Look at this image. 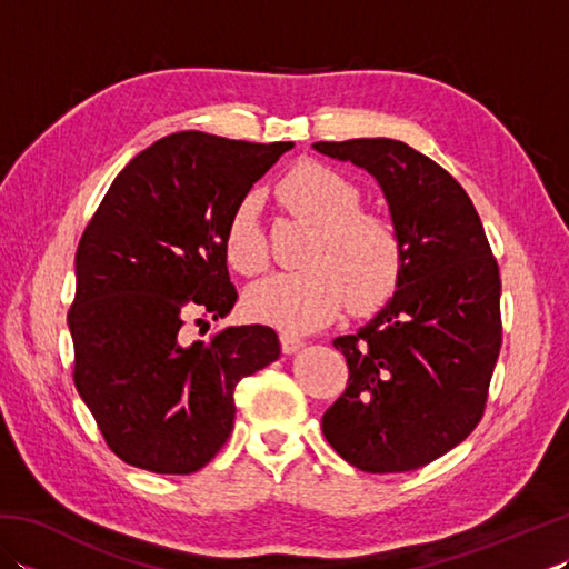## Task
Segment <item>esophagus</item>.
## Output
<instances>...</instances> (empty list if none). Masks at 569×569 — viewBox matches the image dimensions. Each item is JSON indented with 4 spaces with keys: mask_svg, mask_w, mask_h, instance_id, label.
I'll use <instances>...</instances> for the list:
<instances>
[{
    "mask_svg": "<svg viewBox=\"0 0 569 569\" xmlns=\"http://www.w3.org/2000/svg\"><path fill=\"white\" fill-rule=\"evenodd\" d=\"M303 347V340H300V337H296V335H281V349L286 355H296L298 349Z\"/></svg>",
    "mask_w": 569,
    "mask_h": 569,
    "instance_id": "34e87169",
    "label": "esophagus"
}]
</instances>
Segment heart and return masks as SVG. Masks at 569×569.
Wrapping results in <instances>:
<instances>
[{
  "mask_svg": "<svg viewBox=\"0 0 569 569\" xmlns=\"http://www.w3.org/2000/svg\"><path fill=\"white\" fill-rule=\"evenodd\" d=\"M281 208L312 227L303 271L276 273L249 286L247 312L286 332H310L332 322L349 306L371 316L398 288L403 244L396 227L365 212L361 190L330 166L306 161L276 186ZM224 257L241 276L269 266V244L259 222V202L241 200L224 229Z\"/></svg>",
  "mask_w": 569,
  "mask_h": 569,
  "instance_id": "1",
  "label": "heart"
}]
</instances>
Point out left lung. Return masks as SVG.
<instances>
[{
    "instance_id": "left-lung-1",
    "label": "left lung",
    "mask_w": 569,
    "mask_h": 569,
    "mask_svg": "<svg viewBox=\"0 0 569 569\" xmlns=\"http://www.w3.org/2000/svg\"><path fill=\"white\" fill-rule=\"evenodd\" d=\"M312 149L373 176L403 244L393 298L332 342L349 381L325 410L322 435L371 475L426 467L485 416L501 349L499 263L465 188L428 156L396 139Z\"/></svg>"
}]
</instances>
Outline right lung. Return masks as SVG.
Segmentation results:
<instances>
[{
  "label": "right lung",
  "instance_id": "right-lung-1",
  "mask_svg": "<svg viewBox=\"0 0 569 569\" xmlns=\"http://www.w3.org/2000/svg\"><path fill=\"white\" fill-rule=\"evenodd\" d=\"M293 149L178 131L134 156L84 227L68 328L76 389L127 465L192 475L234 426V389L281 357L266 325L188 340L190 318L229 316L224 229Z\"/></svg>",
  "mask_w": 569,
  "mask_h": 569
}]
</instances>
